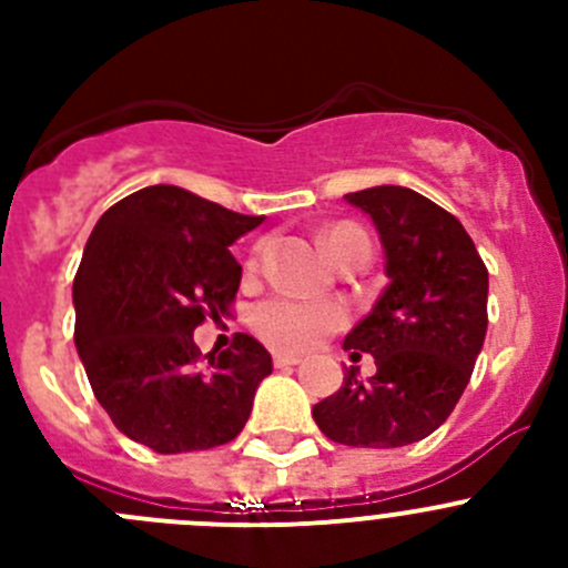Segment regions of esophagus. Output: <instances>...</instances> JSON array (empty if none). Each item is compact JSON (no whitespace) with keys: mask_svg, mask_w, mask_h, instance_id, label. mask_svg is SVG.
<instances>
[{"mask_svg":"<svg viewBox=\"0 0 568 568\" xmlns=\"http://www.w3.org/2000/svg\"><path fill=\"white\" fill-rule=\"evenodd\" d=\"M298 361H301V355H293V353H275L273 355L275 366H293V364H298Z\"/></svg>","mask_w":568,"mask_h":568,"instance_id":"1","label":"esophagus"}]
</instances>
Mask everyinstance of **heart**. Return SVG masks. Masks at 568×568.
<instances>
[{"label": "heart", "instance_id": "obj_1", "mask_svg": "<svg viewBox=\"0 0 568 568\" xmlns=\"http://www.w3.org/2000/svg\"><path fill=\"white\" fill-rule=\"evenodd\" d=\"M321 244L327 250L333 261H338L346 250L353 247H369V235L358 227V224L338 222L333 227L324 230ZM261 244L253 247L247 258V270L253 273L258 267ZM346 324V310L333 301H298L290 295H273V298L258 301L250 310V327L258 335L264 344L273 349H284V353H304L313 349L315 344L333 335Z\"/></svg>", "mask_w": 568, "mask_h": 568}]
</instances>
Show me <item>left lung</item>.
<instances>
[{
	"label": "left lung",
	"instance_id": "8db88e82",
	"mask_svg": "<svg viewBox=\"0 0 568 568\" xmlns=\"http://www.w3.org/2000/svg\"><path fill=\"white\" fill-rule=\"evenodd\" d=\"M344 199L378 227L389 284L344 338L353 361L373 355L375 375L349 366L313 418L335 444L393 449L433 435L464 395L486 338L489 273L464 224L426 195L381 184Z\"/></svg>",
	"mask_w": 568,
	"mask_h": 568
}]
</instances>
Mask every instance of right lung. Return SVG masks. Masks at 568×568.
<instances>
[{
  "label": "right lung",
  "instance_id": "obj_1",
  "mask_svg": "<svg viewBox=\"0 0 568 568\" xmlns=\"http://www.w3.org/2000/svg\"><path fill=\"white\" fill-rule=\"evenodd\" d=\"M264 222L173 184L115 202L84 244L73 281L79 358L119 433L162 455L230 444L273 358L239 333L224 353L195 346L204 318L230 315L239 235Z\"/></svg>",
  "mask_w": 568,
  "mask_h": 568
}]
</instances>
